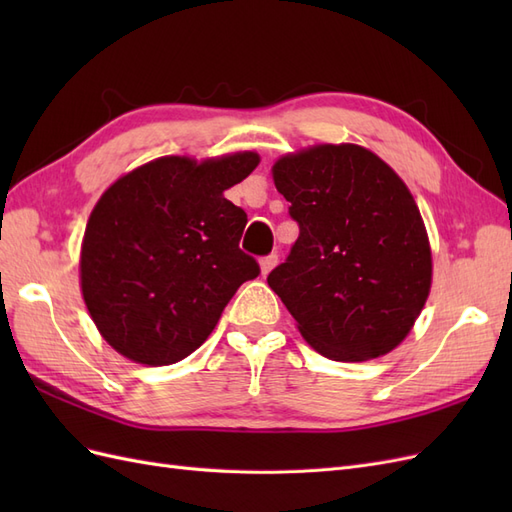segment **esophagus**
<instances>
[{
  "mask_svg": "<svg viewBox=\"0 0 512 512\" xmlns=\"http://www.w3.org/2000/svg\"><path fill=\"white\" fill-rule=\"evenodd\" d=\"M275 265H277V254H269V256H262L260 258V271H262V275H269Z\"/></svg>",
  "mask_w": 512,
  "mask_h": 512,
  "instance_id": "34e87169",
  "label": "esophagus"
}]
</instances>
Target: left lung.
I'll list each match as a JSON object with an SVG mask.
<instances>
[{"label": "left lung", "mask_w": 512, "mask_h": 512, "mask_svg": "<svg viewBox=\"0 0 512 512\" xmlns=\"http://www.w3.org/2000/svg\"><path fill=\"white\" fill-rule=\"evenodd\" d=\"M299 237L267 282L305 342L333 361L391 352L421 314L431 252L406 183L359 145H318L273 166Z\"/></svg>", "instance_id": "left-lung-1"}]
</instances>
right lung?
I'll return each mask as SVG.
<instances>
[{
  "label": "right lung",
  "instance_id": "right-lung-1",
  "mask_svg": "<svg viewBox=\"0 0 512 512\" xmlns=\"http://www.w3.org/2000/svg\"><path fill=\"white\" fill-rule=\"evenodd\" d=\"M252 151L196 164L160 158L98 200L81 252L83 299L102 337L145 365L192 354L260 267L239 239L247 222L224 190L258 166Z\"/></svg>",
  "mask_w": 512,
  "mask_h": 512
}]
</instances>
